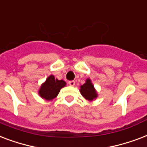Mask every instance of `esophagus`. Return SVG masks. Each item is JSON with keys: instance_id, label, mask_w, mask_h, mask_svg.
Listing matches in <instances>:
<instances>
[{"instance_id": "34e87169", "label": "esophagus", "mask_w": 147, "mask_h": 147, "mask_svg": "<svg viewBox=\"0 0 147 147\" xmlns=\"http://www.w3.org/2000/svg\"><path fill=\"white\" fill-rule=\"evenodd\" d=\"M68 84H69V85L71 86H74L75 85V81L74 80H70V81L68 82Z\"/></svg>"}]
</instances>
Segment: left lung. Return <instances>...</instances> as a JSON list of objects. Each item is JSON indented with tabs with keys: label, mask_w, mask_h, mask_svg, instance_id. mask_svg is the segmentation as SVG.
<instances>
[{
	"label": "left lung",
	"mask_w": 147,
	"mask_h": 147,
	"mask_svg": "<svg viewBox=\"0 0 147 147\" xmlns=\"http://www.w3.org/2000/svg\"><path fill=\"white\" fill-rule=\"evenodd\" d=\"M80 93L84 98L88 100H93L94 98L97 96L96 91L94 88L93 84H91L90 80H86V83L80 86Z\"/></svg>",
	"instance_id": "obj_1"
}]
</instances>
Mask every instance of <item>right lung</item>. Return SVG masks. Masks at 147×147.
Listing matches in <instances>:
<instances>
[{
  "mask_svg": "<svg viewBox=\"0 0 147 147\" xmlns=\"http://www.w3.org/2000/svg\"><path fill=\"white\" fill-rule=\"evenodd\" d=\"M65 85V81L55 79L53 75H51L40 87L39 91L40 96L47 100H53L57 96L61 88H63Z\"/></svg>",
  "mask_w": 147,
  "mask_h": 147,
  "instance_id": "obj_1",
  "label": "right lung"
}]
</instances>
